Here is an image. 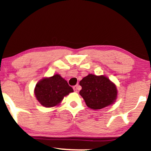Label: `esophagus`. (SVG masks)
Returning <instances> with one entry per match:
<instances>
[{"label": "esophagus", "mask_w": 151, "mask_h": 151, "mask_svg": "<svg viewBox=\"0 0 151 151\" xmlns=\"http://www.w3.org/2000/svg\"><path fill=\"white\" fill-rule=\"evenodd\" d=\"M80 86L79 85H78V84H77V85L73 86V88L74 91H75V92H77L78 90L80 89Z\"/></svg>", "instance_id": "obj_1"}]
</instances>
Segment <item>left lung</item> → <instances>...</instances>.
Returning a JSON list of instances; mask_svg holds the SVG:
<instances>
[{
	"mask_svg": "<svg viewBox=\"0 0 151 151\" xmlns=\"http://www.w3.org/2000/svg\"><path fill=\"white\" fill-rule=\"evenodd\" d=\"M82 89L80 94L88 107L101 109L115 102L117 88L105 76L89 74L80 82Z\"/></svg>",
	"mask_w": 151,
	"mask_h": 151,
	"instance_id": "1",
	"label": "left lung"
}]
</instances>
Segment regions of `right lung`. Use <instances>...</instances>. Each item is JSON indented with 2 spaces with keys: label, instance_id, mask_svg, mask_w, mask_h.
Segmentation results:
<instances>
[{
  "label": "right lung",
  "instance_id": "add662e5",
  "mask_svg": "<svg viewBox=\"0 0 151 151\" xmlns=\"http://www.w3.org/2000/svg\"><path fill=\"white\" fill-rule=\"evenodd\" d=\"M73 91L67 82L56 74L39 81L35 88V96L42 106L51 107L59 104L64 97Z\"/></svg>",
  "mask_w": 151,
  "mask_h": 151
}]
</instances>
